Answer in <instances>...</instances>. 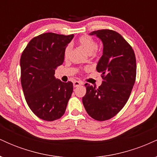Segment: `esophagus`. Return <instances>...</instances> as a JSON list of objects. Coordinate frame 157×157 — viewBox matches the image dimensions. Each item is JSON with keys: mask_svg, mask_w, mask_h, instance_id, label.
I'll list each match as a JSON object with an SVG mask.
<instances>
[{"mask_svg": "<svg viewBox=\"0 0 157 157\" xmlns=\"http://www.w3.org/2000/svg\"><path fill=\"white\" fill-rule=\"evenodd\" d=\"M73 85H74V87H77V86L82 85V82H79V81H75V82H73Z\"/></svg>", "mask_w": 157, "mask_h": 157, "instance_id": "34e87169", "label": "esophagus"}]
</instances>
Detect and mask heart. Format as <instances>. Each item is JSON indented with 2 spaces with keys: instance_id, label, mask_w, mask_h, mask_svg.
Listing matches in <instances>:
<instances>
[{
  "instance_id": "obj_1",
  "label": "heart",
  "mask_w": 157,
  "mask_h": 157,
  "mask_svg": "<svg viewBox=\"0 0 157 157\" xmlns=\"http://www.w3.org/2000/svg\"><path fill=\"white\" fill-rule=\"evenodd\" d=\"M78 44L89 55L96 54L97 52V42L92 37L89 35H83L78 40ZM71 45H68L64 50V58L67 59L71 52Z\"/></svg>"
}]
</instances>
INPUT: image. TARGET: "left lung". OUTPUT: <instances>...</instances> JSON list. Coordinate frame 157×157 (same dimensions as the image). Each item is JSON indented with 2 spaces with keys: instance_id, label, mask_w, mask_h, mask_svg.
<instances>
[{
  "instance_id": "obj_1",
  "label": "left lung",
  "mask_w": 157,
  "mask_h": 157,
  "mask_svg": "<svg viewBox=\"0 0 157 157\" xmlns=\"http://www.w3.org/2000/svg\"><path fill=\"white\" fill-rule=\"evenodd\" d=\"M90 35H96L103 44L97 66L103 81L98 88L85 84L82 103L91 117L105 121L117 114L128 100L136 80V57L131 45L118 32L101 29Z\"/></svg>"
}]
</instances>
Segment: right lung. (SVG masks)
I'll use <instances>...</instances> for the list:
<instances>
[{
	"mask_svg": "<svg viewBox=\"0 0 157 157\" xmlns=\"http://www.w3.org/2000/svg\"><path fill=\"white\" fill-rule=\"evenodd\" d=\"M74 35L48 32L35 37L21 57V81L29 107L46 121L58 120L66 111L73 92V83L55 77V68L63 64L64 50Z\"/></svg>",
	"mask_w": 157,
	"mask_h": 157,
	"instance_id": "add662e5",
	"label": "right lung"
}]
</instances>
